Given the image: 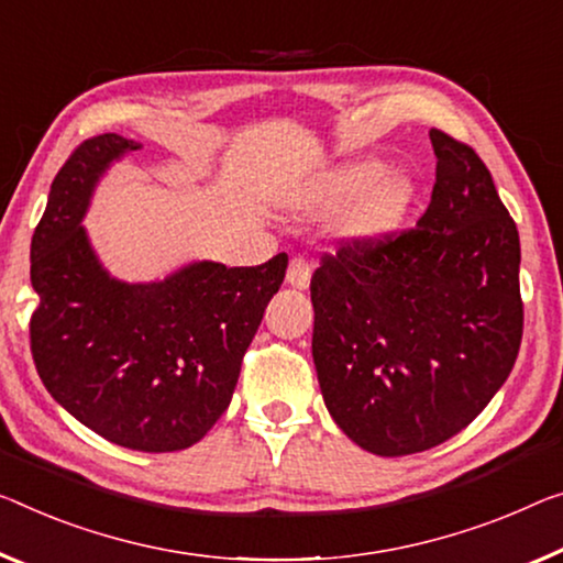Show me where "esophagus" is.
Instances as JSON below:
<instances>
[{
	"instance_id": "34e87169",
	"label": "esophagus",
	"mask_w": 563,
	"mask_h": 563,
	"mask_svg": "<svg viewBox=\"0 0 563 563\" xmlns=\"http://www.w3.org/2000/svg\"><path fill=\"white\" fill-rule=\"evenodd\" d=\"M287 282L297 289H307L311 282V264L305 256H294L287 269Z\"/></svg>"
}]
</instances>
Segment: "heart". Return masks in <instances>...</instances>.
<instances>
[{
    "label": "heart",
    "instance_id": "heart-1",
    "mask_svg": "<svg viewBox=\"0 0 563 563\" xmlns=\"http://www.w3.org/2000/svg\"><path fill=\"white\" fill-rule=\"evenodd\" d=\"M415 188L402 173H385V163L362 158L344 163L307 194L314 211H334L354 203L344 216V233L354 241H379L390 236L408 216Z\"/></svg>",
    "mask_w": 563,
    "mask_h": 563
}]
</instances>
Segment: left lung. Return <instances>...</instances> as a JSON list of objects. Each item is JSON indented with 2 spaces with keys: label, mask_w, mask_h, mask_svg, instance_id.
Wrapping results in <instances>:
<instances>
[{
  "label": "left lung",
  "mask_w": 563,
  "mask_h": 563,
  "mask_svg": "<svg viewBox=\"0 0 563 563\" xmlns=\"http://www.w3.org/2000/svg\"><path fill=\"white\" fill-rule=\"evenodd\" d=\"M418 227L344 241L311 276L319 387L365 451L422 453L468 428L516 365L521 244L490 170L438 128Z\"/></svg>",
  "instance_id": "obj_1"
}]
</instances>
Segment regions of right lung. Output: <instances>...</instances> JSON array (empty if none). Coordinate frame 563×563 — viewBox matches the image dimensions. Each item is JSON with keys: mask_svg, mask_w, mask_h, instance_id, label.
I'll return each mask as SVG.
<instances>
[{"mask_svg": "<svg viewBox=\"0 0 563 563\" xmlns=\"http://www.w3.org/2000/svg\"><path fill=\"white\" fill-rule=\"evenodd\" d=\"M141 145L95 135L52 180L32 236L37 375L63 408L110 443L186 451L229 408L241 360L279 291L289 256L262 266L188 264L163 282L110 279L80 227L112 161Z\"/></svg>", "mask_w": 563, "mask_h": 563, "instance_id": "obj_1", "label": "right lung"}]
</instances>
